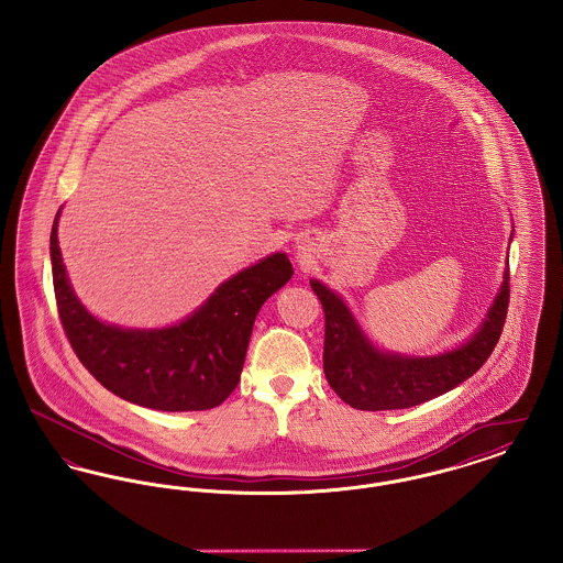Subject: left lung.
Returning <instances> with one entry per match:
<instances>
[{
	"mask_svg": "<svg viewBox=\"0 0 563 563\" xmlns=\"http://www.w3.org/2000/svg\"><path fill=\"white\" fill-rule=\"evenodd\" d=\"M324 310L322 369L338 397L354 409L384 411L430 401L482 369L500 340L509 308V268L477 331L457 349L434 356L379 350L365 335L346 301L310 280Z\"/></svg>",
	"mask_w": 563,
	"mask_h": 563,
	"instance_id": "1",
	"label": "left lung"
}]
</instances>
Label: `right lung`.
Here are the masks:
<instances>
[{
    "label": "right lung",
    "mask_w": 563,
    "mask_h": 563,
    "mask_svg": "<svg viewBox=\"0 0 563 563\" xmlns=\"http://www.w3.org/2000/svg\"><path fill=\"white\" fill-rule=\"evenodd\" d=\"M51 232L54 295L65 335L81 365L109 393L161 411H202L225 401L241 382L253 322L269 295L294 276L285 253L241 269L177 324L124 329L99 321L81 306Z\"/></svg>",
    "instance_id": "right-lung-1"
}]
</instances>
